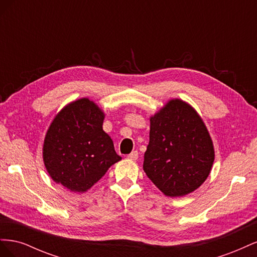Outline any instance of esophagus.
<instances>
[{"mask_svg": "<svg viewBox=\"0 0 257 257\" xmlns=\"http://www.w3.org/2000/svg\"><path fill=\"white\" fill-rule=\"evenodd\" d=\"M127 159H130V160H137L138 159V152L137 151H133L132 153H130L128 155H127Z\"/></svg>", "mask_w": 257, "mask_h": 257, "instance_id": "34e87169", "label": "esophagus"}]
</instances>
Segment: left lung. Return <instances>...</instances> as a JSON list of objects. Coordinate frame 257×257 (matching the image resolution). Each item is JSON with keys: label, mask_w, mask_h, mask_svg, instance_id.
I'll use <instances>...</instances> for the list:
<instances>
[{"label": "left lung", "mask_w": 257, "mask_h": 257, "mask_svg": "<svg viewBox=\"0 0 257 257\" xmlns=\"http://www.w3.org/2000/svg\"><path fill=\"white\" fill-rule=\"evenodd\" d=\"M144 170L169 197L188 195L208 178L214 148L203 119L194 108L175 98L150 116V141Z\"/></svg>", "instance_id": "left-lung-1"}]
</instances>
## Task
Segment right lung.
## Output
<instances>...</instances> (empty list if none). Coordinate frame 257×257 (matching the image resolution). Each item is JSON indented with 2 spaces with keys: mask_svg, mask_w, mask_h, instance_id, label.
I'll return each instance as SVG.
<instances>
[{
  "mask_svg": "<svg viewBox=\"0 0 257 257\" xmlns=\"http://www.w3.org/2000/svg\"><path fill=\"white\" fill-rule=\"evenodd\" d=\"M105 114L87 97L66 105L46 133L43 160L52 180L72 192L92 188L121 160L103 131Z\"/></svg>",
  "mask_w": 257,
  "mask_h": 257,
  "instance_id": "1",
  "label": "right lung"
}]
</instances>
